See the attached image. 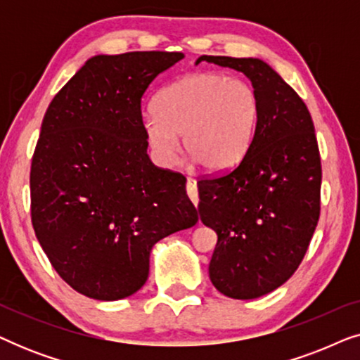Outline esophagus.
Here are the masks:
<instances>
[{"mask_svg": "<svg viewBox=\"0 0 360 360\" xmlns=\"http://www.w3.org/2000/svg\"><path fill=\"white\" fill-rule=\"evenodd\" d=\"M186 193H188L191 203H193L195 206H198V188H196V180L195 179H186Z\"/></svg>", "mask_w": 360, "mask_h": 360, "instance_id": "obj_1", "label": "esophagus"}]
</instances>
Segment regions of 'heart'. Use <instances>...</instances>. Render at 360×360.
<instances>
[{"label":"heart","instance_id":"b5f03b06","mask_svg":"<svg viewBox=\"0 0 360 360\" xmlns=\"http://www.w3.org/2000/svg\"><path fill=\"white\" fill-rule=\"evenodd\" d=\"M260 120L259 96L243 78L196 72L159 91L142 120L155 160L172 165L184 147L206 170L238 165L252 144Z\"/></svg>","mask_w":360,"mask_h":360}]
</instances>
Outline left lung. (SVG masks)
Instances as JSON below:
<instances>
[{
	"mask_svg": "<svg viewBox=\"0 0 360 360\" xmlns=\"http://www.w3.org/2000/svg\"><path fill=\"white\" fill-rule=\"evenodd\" d=\"M243 72L259 96L260 120L233 170L198 180L200 219L218 234L210 278L218 292L252 300L295 274L319 219L321 159L302 98L259 58L201 56Z\"/></svg>",
	"mask_w": 360,
	"mask_h": 360,
	"instance_id": "8db88e82",
	"label": "left lung"
}]
</instances>
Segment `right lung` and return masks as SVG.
Returning <instances> with one entry per match:
<instances>
[{
    "label": "right lung",
    "instance_id": "add662e5",
    "mask_svg": "<svg viewBox=\"0 0 360 360\" xmlns=\"http://www.w3.org/2000/svg\"><path fill=\"white\" fill-rule=\"evenodd\" d=\"M181 52L86 60L53 96L31 165L36 238L62 280L112 302L149 277L155 243L198 223L186 179L147 155L141 100Z\"/></svg>",
    "mask_w": 360,
    "mask_h": 360
}]
</instances>
